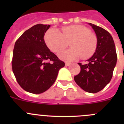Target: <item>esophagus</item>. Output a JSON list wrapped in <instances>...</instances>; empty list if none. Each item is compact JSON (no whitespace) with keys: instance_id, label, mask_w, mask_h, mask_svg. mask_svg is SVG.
<instances>
[{"instance_id":"1","label":"esophagus","mask_w":124,"mask_h":124,"mask_svg":"<svg viewBox=\"0 0 124 124\" xmlns=\"http://www.w3.org/2000/svg\"><path fill=\"white\" fill-rule=\"evenodd\" d=\"M65 65L66 66H68L71 65V63H65Z\"/></svg>"}]
</instances>
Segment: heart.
Returning <instances> with one entry per match:
<instances>
[{"label":"heart","mask_w":124,"mask_h":124,"mask_svg":"<svg viewBox=\"0 0 124 124\" xmlns=\"http://www.w3.org/2000/svg\"><path fill=\"white\" fill-rule=\"evenodd\" d=\"M46 44L54 53L60 52L68 45L71 48L60 53L59 56L66 61H73L81 57L87 59L91 56L97 47V38L90 30L85 26L74 25L63 27L61 33L52 28L45 35Z\"/></svg>","instance_id":"b5f03b06"}]
</instances>
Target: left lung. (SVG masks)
Returning a JSON list of instances; mask_svg holds the SVG:
<instances>
[{
  "mask_svg": "<svg viewBox=\"0 0 124 124\" xmlns=\"http://www.w3.org/2000/svg\"><path fill=\"white\" fill-rule=\"evenodd\" d=\"M97 37V47L87 63H78L81 71L74 77L76 84L87 93H96L111 80L117 56L113 38L107 30L89 23Z\"/></svg>",
  "mask_w": 124,
  "mask_h": 124,
  "instance_id": "8db88e82",
  "label": "left lung"
}]
</instances>
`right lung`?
<instances>
[{
	"mask_svg": "<svg viewBox=\"0 0 124 124\" xmlns=\"http://www.w3.org/2000/svg\"><path fill=\"white\" fill-rule=\"evenodd\" d=\"M50 25L37 24L26 30L16 41L12 67L17 83L25 91L41 94L56 79L64 63L50 51L44 35Z\"/></svg>",
	"mask_w": 124,
	"mask_h": 124,
	"instance_id": "obj_1",
	"label": "right lung"
}]
</instances>
